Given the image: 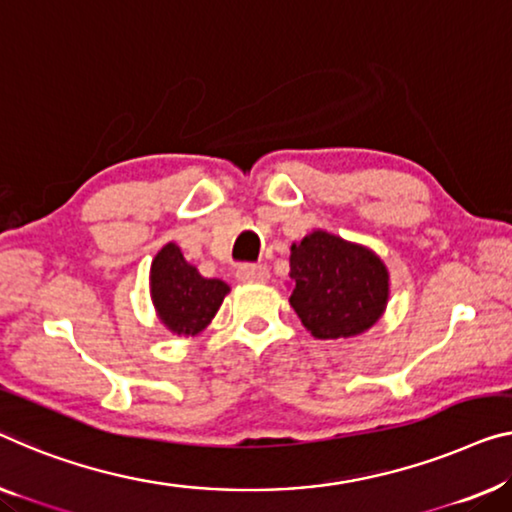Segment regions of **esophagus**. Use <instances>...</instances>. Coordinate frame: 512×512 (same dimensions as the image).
<instances>
[{
	"label": "esophagus",
	"instance_id": "34e87169",
	"mask_svg": "<svg viewBox=\"0 0 512 512\" xmlns=\"http://www.w3.org/2000/svg\"><path fill=\"white\" fill-rule=\"evenodd\" d=\"M236 278L241 282H248V285H255V282H266L269 280V269L266 266H257V264H241L236 269Z\"/></svg>",
	"mask_w": 512,
	"mask_h": 512
}]
</instances>
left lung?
<instances>
[{
    "instance_id": "obj_1",
    "label": "left lung",
    "mask_w": 512,
    "mask_h": 512,
    "mask_svg": "<svg viewBox=\"0 0 512 512\" xmlns=\"http://www.w3.org/2000/svg\"><path fill=\"white\" fill-rule=\"evenodd\" d=\"M289 303L319 340L368 331L388 301V271L372 250L329 232H312L292 246Z\"/></svg>"
}]
</instances>
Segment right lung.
Instances as JSON below:
<instances>
[{"instance_id": "obj_1", "label": "right lung", "mask_w": 512, "mask_h": 512, "mask_svg": "<svg viewBox=\"0 0 512 512\" xmlns=\"http://www.w3.org/2000/svg\"><path fill=\"white\" fill-rule=\"evenodd\" d=\"M230 287L218 278H202L183 259L179 246L167 243L151 264V296L163 324L177 335H195L216 315Z\"/></svg>"}]
</instances>
